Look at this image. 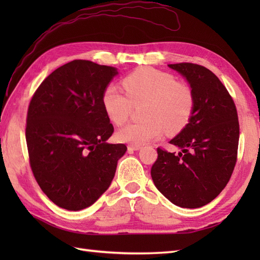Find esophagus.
Returning <instances> with one entry per match:
<instances>
[{
	"label": "esophagus",
	"mask_w": 260,
	"mask_h": 260,
	"mask_svg": "<svg viewBox=\"0 0 260 260\" xmlns=\"http://www.w3.org/2000/svg\"><path fill=\"white\" fill-rule=\"evenodd\" d=\"M128 150H132V151H137V150H140V148L142 147L141 145H139V144H129L128 146Z\"/></svg>",
	"instance_id": "1"
}]
</instances>
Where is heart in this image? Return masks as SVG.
<instances>
[{
	"instance_id": "b5f03b06",
	"label": "heart",
	"mask_w": 260,
	"mask_h": 260,
	"mask_svg": "<svg viewBox=\"0 0 260 260\" xmlns=\"http://www.w3.org/2000/svg\"><path fill=\"white\" fill-rule=\"evenodd\" d=\"M126 94L109 85L102 95V105L108 119L121 125L129 118L133 106L142 105L144 120L129 124L117 132L120 142L144 143L169 134L179 133L189 124L196 107L194 91L185 82L154 68H140L123 79Z\"/></svg>"
}]
</instances>
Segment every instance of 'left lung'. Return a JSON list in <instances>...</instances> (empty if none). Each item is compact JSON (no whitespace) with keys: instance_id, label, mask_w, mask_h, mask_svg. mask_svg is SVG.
Here are the masks:
<instances>
[{"instance_id":"8db88e82","label":"left lung","mask_w":260,"mask_h":260,"mask_svg":"<svg viewBox=\"0 0 260 260\" xmlns=\"http://www.w3.org/2000/svg\"><path fill=\"white\" fill-rule=\"evenodd\" d=\"M194 91L192 117L170 143L178 154L157 147L151 169L154 184L182 208H200L217 198L229 182L237 162L238 114L233 97L212 71L190 62L169 64Z\"/></svg>"}]
</instances>
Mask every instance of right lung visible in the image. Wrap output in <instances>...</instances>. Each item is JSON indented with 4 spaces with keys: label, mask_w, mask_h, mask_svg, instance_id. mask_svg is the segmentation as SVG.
<instances>
[{
    "label": "right lung",
    "mask_w": 260,
    "mask_h": 260,
    "mask_svg": "<svg viewBox=\"0 0 260 260\" xmlns=\"http://www.w3.org/2000/svg\"><path fill=\"white\" fill-rule=\"evenodd\" d=\"M115 75L116 68L74 60L49 75L31 98L25 126L30 167L60 208L78 211L95 203L127 150L106 143L114 126L102 95Z\"/></svg>",
    "instance_id": "right-lung-1"
}]
</instances>
